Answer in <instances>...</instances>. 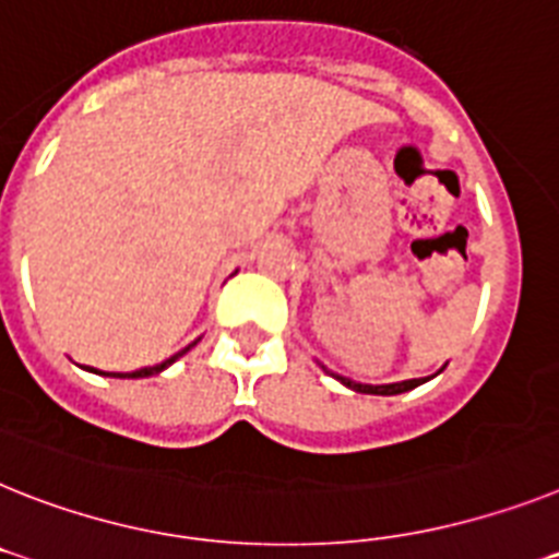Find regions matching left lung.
Listing matches in <instances>:
<instances>
[{"label": "left lung", "mask_w": 559, "mask_h": 559, "mask_svg": "<svg viewBox=\"0 0 559 559\" xmlns=\"http://www.w3.org/2000/svg\"><path fill=\"white\" fill-rule=\"evenodd\" d=\"M332 374V372H330ZM335 381L344 383L346 389H352V392H360V395H401V392H409V389L420 386L424 381H401V383H381V386H372V383H358V381H349V378H344V374H332Z\"/></svg>", "instance_id": "left-lung-1"}]
</instances>
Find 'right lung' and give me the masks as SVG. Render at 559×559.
Here are the masks:
<instances>
[{
	"label": "right lung",
	"mask_w": 559,
	"mask_h": 559,
	"mask_svg": "<svg viewBox=\"0 0 559 559\" xmlns=\"http://www.w3.org/2000/svg\"><path fill=\"white\" fill-rule=\"evenodd\" d=\"M192 346H195V341H192L190 346H185V349H181V352H176V355H173V358H167V360H162V364H156V367H144V369H135V372H98V369H91V372L107 374V378H150V374H158V372H164V369L170 367V364H176V360L181 358V355H187V352H190Z\"/></svg>",
	"instance_id": "obj_1"
}]
</instances>
